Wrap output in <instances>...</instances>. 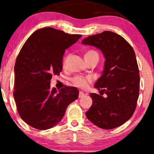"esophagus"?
I'll list each match as a JSON object with an SVG mask.
<instances>
[{
  "instance_id": "34e87169",
  "label": "esophagus",
  "mask_w": 154,
  "mask_h": 154,
  "mask_svg": "<svg viewBox=\"0 0 154 154\" xmlns=\"http://www.w3.org/2000/svg\"><path fill=\"white\" fill-rule=\"evenodd\" d=\"M85 95V94L84 93H82V92H79V98H82V97H84Z\"/></svg>"
}]
</instances>
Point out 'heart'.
Masks as SVG:
<instances>
[{
    "mask_svg": "<svg viewBox=\"0 0 154 154\" xmlns=\"http://www.w3.org/2000/svg\"><path fill=\"white\" fill-rule=\"evenodd\" d=\"M98 58V54L95 51L90 50L85 54V59H89L92 58ZM72 82L77 87L80 88H88V85L93 82V78L91 77H83V76H76L72 79Z\"/></svg>",
    "mask_w": 154,
    "mask_h": 154,
    "instance_id": "heart-1",
    "label": "heart"
}]
</instances>
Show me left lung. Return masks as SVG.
<instances>
[{
	"label": "left lung",
	"instance_id": "obj_1",
	"mask_svg": "<svg viewBox=\"0 0 154 154\" xmlns=\"http://www.w3.org/2000/svg\"><path fill=\"white\" fill-rule=\"evenodd\" d=\"M82 43L100 49L106 59L95 88L107 97L91 93L93 104L86 116L100 128H118L132 117L138 99L140 75L135 51L121 35L110 31L88 37Z\"/></svg>",
	"mask_w": 154,
	"mask_h": 154
}]
</instances>
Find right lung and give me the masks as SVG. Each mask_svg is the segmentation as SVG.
<instances>
[{
    "mask_svg": "<svg viewBox=\"0 0 154 154\" xmlns=\"http://www.w3.org/2000/svg\"><path fill=\"white\" fill-rule=\"evenodd\" d=\"M81 37L45 27L34 32L22 46L14 66V98L19 116L29 126L40 130L53 128L78 98L75 87L57 91L51 89L50 83L53 75L62 69L65 50Z\"/></svg>",
    "mask_w": 154,
    "mask_h": 154,
    "instance_id": "1",
    "label": "right lung"
}]
</instances>
